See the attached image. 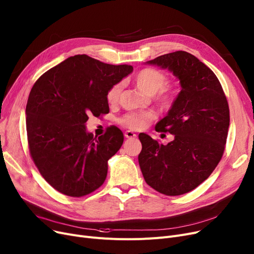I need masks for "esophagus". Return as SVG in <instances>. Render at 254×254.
Wrapping results in <instances>:
<instances>
[{
    "label": "esophagus",
    "mask_w": 254,
    "mask_h": 254,
    "mask_svg": "<svg viewBox=\"0 0 254 254\" xmlns=\"http://www.w3.org/2000/svg\"><path fill=\"white\" fill-rule=\"evenodd\" d=\"M125 137H127V138H134V137H136V134L134 133V132L128 130V131L125 132Z\"/></svg>",
    "instance_id": "obj_1"
}]
</instances>
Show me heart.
Returning <instances> with one entry per match:
<instances>
[{
  "instance_id": "heart-1",
  "label": "heart",
  "mask_w": 254,
  "mask_h": 254,
  "mask_svg": "<svg viewBox=\"0 0 254 254\" xmlns=\"http://www.w3.org/2000/svg\"><path fill=\"white\" fill-rule=\"evenodd\" d=\"M135 82L137 87L149 95H153L154 99L162 107L171 106L177 96L176 90L172 86L165 84L167 82V75L164 72L153 68L144 67L140 69L135 75ZM122 82H117L108 89L106 93V100L110 104H116L119 101ZM154 114L148 113H129L120 120V123L133 130L142 129L154 119Z\"/></svg>"
}]
</instances>
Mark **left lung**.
<instances>
[{
  "instance_id": "1",
  "label": "left lung",
  "mask_w": 254,
  "mask_h": 254,
  "mask_svg": "<svg viewBox=\"0 0 254 254\" xmlns=\"http://www.w3.org/2000/svg\"><path fill=\"white\" fill-rule=\"evenodd\" d=\"M147 63L172 71L182 90L155 127L158 132H170L175 139L164 146L139 133L138 163L153 189L170 196L185 194L207 180L222 158L228 103L214 72L187 52L166 54Z\"/></svg>"
}]
</instances>
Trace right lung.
Returning a JSON list of instances; mask_svg holds the SVG:
<instances>
[{
  "mask_svg": "<svg viewBox=\"0 0 254 254\" xmlns=\"http://www.w3.org/2000/svg\"><path fill=\"white\" fill-rule=\"evenodd\" d=\"M130 65L102 63L87 55L70 57L34 83L26 107L32 159L57 191L81 197L98 189L107 176V161L120 150L123 132L106 128L89 133V116L110 113L106 93L131 73Z\"/></svg>",
  "mask_w": 254,
  "mask_h": 254,
  "instance_id": "right-lung-1",
  "label": "right lung"
}]
</instances>
